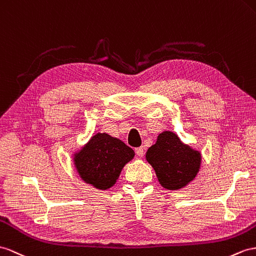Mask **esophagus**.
Returning <instances> with one entry per match:
<instances>
[{
	"label": "esophagus",
	"instance_id": "34e87169",
	"mask_svg": "<svg viewBox=\"0 0 256 256\" xmlns=\"http://www.w3.org/2000/svg\"><path fill=\"white\" fill-rule=\"evenodd\" d=\"M134 151H136V154L138 155V156H143V152H144V151H143V148L142 146L136 148Z\"/></svg>",
	"mask_w": 256,
	"mask_h": 256
}]
</instances>
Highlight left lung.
<instances>
[{"mask_svg":"<svg viewBox=\"0 0 256 256\" xmlns=\"http://www.w3.org/2000/svg\"><path fill=\"white\" fill-rule=\"evenodd\" d=\"M146 158L154 168L160 184L168 190L186 186L196 178L201 165L200 152L184 144L172 132L160 134Z\"/></svg>","mask_w":256,"mask_h":256,"instance_id":"left-lung-1","label":"left lung"}]
</instances>
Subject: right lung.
Masks as SVG:
<instances>
[{
  "instance_id": "add662e5",
  "label": "right lung",
  "mask_w": 256,
  "mask_h": 256,
  "mask_svg": "<svg viewBox=\"0 0 256 256\" xmlns=\"http://www.w3.org/2000/svg\"><path fill=\"white\" fill-rule=\"evenodd\" d=\"M134 156L132 148L108 134H96L74 154V162L79 176L96 189L113 186L120 172Z\"/></svg>"
}]
</instances>
